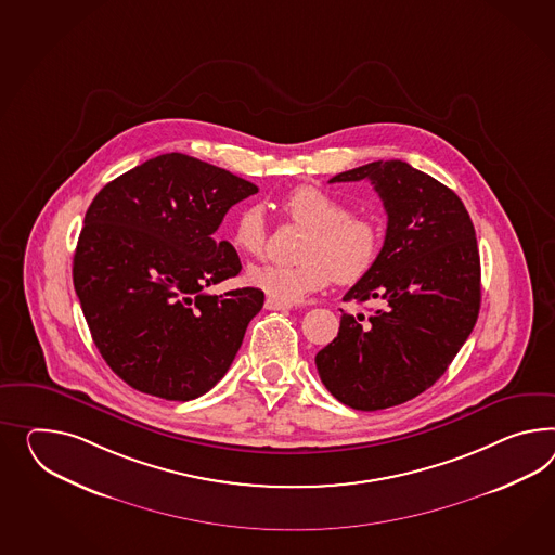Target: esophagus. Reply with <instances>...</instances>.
<instances>
[{
	"label": "esophagus",
	"mask_w": 555,
	"mask_h": 555,
	"mask_svg": "<svg viewBox=\"0 0 555 555\" xmlns=\"http://www.w3.org/2000/svg\"><path fill=\"white\" fill-rule=\"evenodd\" d=\"M266 310L285 312V310H289V306H287V304H282V301H275V299L268 298L266 299Z\"/></svg>",
	"instance_id": "esophagus-1"
}]
</instances>
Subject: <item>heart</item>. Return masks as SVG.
Returning a JSON list of instances; mask_svg holds the SVG:
<instances>
[{
  "label": "heart",
  "mask_w": 555,
  "mask_h": 555,
  "mask_svg": "<svg viewBox=\"0 0 555 555\" xmlns=\"http://www.w3.org/2000/svg\"><path fill=\"white\" fill-rule=\"evenodd\" d=\"M285 217L308 235L299 245L296 266H251L245 280L268 298L298 304L322 289L334 278L338 284H354L369 273L380 249L378 225L366 215L350 214L344 201L313 185L296 186L282 199ZM231 245L245 256H261L268 243V223L257 205L235 215Z\"/></svg>",
  "instance_id": "obj_1"
}]
</instances>
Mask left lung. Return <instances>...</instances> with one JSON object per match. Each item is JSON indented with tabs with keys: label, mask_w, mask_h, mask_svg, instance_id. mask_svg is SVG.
<instances>
[{
	"label": "left lung",
	"mask_w": 555,
	"mask_h": 555,
	"mask_svg": "<svg viewBox=\"0 0 555 555\" xmlns=\"http://www.w3.org/2000/svg\"><path fill=\"white\" fill-rule=\"evenodd\" d=\"M369 179L388 215L383 249L344 301L383 310L341 313L338 336L315 354L332 397L380 411L437 383L469 338L481 306V261L463 201L404 160H374L330 183Z\"/></svg>",
	"instance_id": "obj_1"
}]
</instances>
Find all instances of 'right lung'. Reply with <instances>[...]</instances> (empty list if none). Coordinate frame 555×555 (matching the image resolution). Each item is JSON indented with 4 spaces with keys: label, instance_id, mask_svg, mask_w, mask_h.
<instances>
[{
    "label": "right lung",
    "instance_id": "right-lung-1",
    "mask_svg": "<svg viewBox=\"0 0 555 555\" xmlns=\"http://www.w3.org/2000/svg\"><path fill=\"white\" fill-rule=\"evenodd\" d=\"M256 193L233 172L169 153L116 177L90 203L74 289L100 354L134 390L185 402L225 376L266 296L203 287L242 271L215 231Z\"/></svg>",
    "mask_w": 555,
    "mask_h": 555
}]
</instances>
